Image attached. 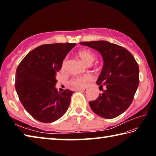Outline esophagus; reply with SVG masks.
<instances>
[{
	"label": "esophagus",
	"instance_id": "esophagus-1",
	"mask_svg": "<svg viewBox=\"0 0 156 156\" xmlns=\"http://www.w3.org/2000/svg\"><path fill=\"white\" fill-rule=\"evenodd\" d=\"M78 91H81V92H84V93H85V92H87V91H88V89H87V88H84V89H78Z\"/></svg>",
	"mask_w": 156,
	"mask_h": 156
}]
</instances>
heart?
<instances>
[{"label":"heart","instance_id":"1","mask_svg":"<svg viewBox=\"0 0 156 156\" xmlns=\"http://www.w3.org/2000/svg\"><path fill=\"white\" fill-rule=\"evenodd\" d=\"M77 56L80 58L84 63H85L87 65H91L93 62L96 59V56L91 51L87 49H82L77 52ZM67 63V60L65 59L63 60L62 64V69H64ZM91 76L87 75L83 76V77H77L72 79L71 80V84L73 87L76 88H83L84 86H86L89 81L91 80Z\"/></svg>","mask_w":156,"mask_h":156}]
</instances>
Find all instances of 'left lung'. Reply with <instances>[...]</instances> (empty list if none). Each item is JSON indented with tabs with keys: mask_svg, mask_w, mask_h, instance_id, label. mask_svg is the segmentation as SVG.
<instances>
[{
	"mask_svg": "<svg viewBox=\"0 0 156 156\" xmlns=\"http://www.w3.org/2000/svg\"><path fill=\"white\" fill-rule=\"evenodd\" d=\"M98 51L103 67L96 83L105 87L98 98L89 102L91 110L100 117L112 119L130 106L139 85V67L127 49L105 41L81 42Z\"/></svg>",
	"mask_w": 156,
	"mask_h": 156,
	"instance_id": "1",
	"label": "left lung"
}]
</instances>
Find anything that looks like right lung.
Instances as JSON below:
<instances>
[{
  "label": "right lung",
  "mask_w": 156,
  "mask_h": 156,
  "mask_svg": "<svg viewBox=\"0 0 156 156\" xmlns=\"http://www.w3.org/2000/svg\"><path fill=\"white\" fill-rule=\"evenodd\" d=\"M76 44H43L28 53L18 66L15 88L18 98L25 110L39 122H54L68 109L73 91H58L55 77Z\"/></svg>",
  "instance_id": "1"
}]
</instances>
